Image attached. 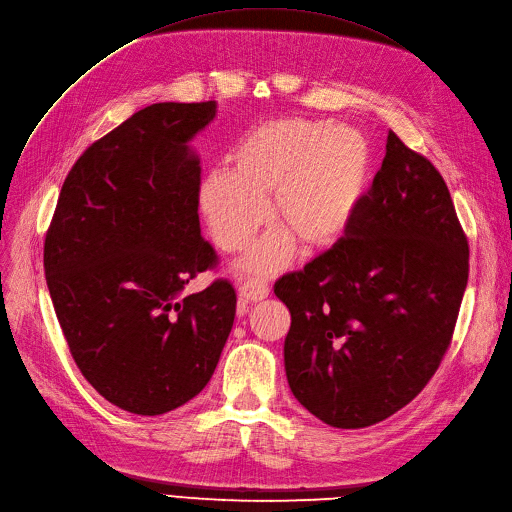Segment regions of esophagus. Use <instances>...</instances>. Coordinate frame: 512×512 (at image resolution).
Listing matches in <instances>:
<instances>
[{
    "label": "esophagus",
    "mask_w": 512,
    "mask_h": 512,
    "mask_svg": "<svg viewBox=\"0 0 512 512\" xmlns=\"http://www.w3.org/2000/svg\"><path fill=\"white\" fill-rule=\"evenodd\" d=\"M270 295V286L261 280H240L238 278V297L242 303H257Z\"/></svg>",
    "instance_id": "esophagus-1"
}]
</instances>
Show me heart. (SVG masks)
Segmentation results:
<instances>
[{
    "label": "heart",
    "instance_id": "b5f03b06",
    "mask_svg": "<svg viewBox=\"0 0 512 512\" xmlns=\"http://www.w3.org/2000/svg\"><path fill=\"white\" fill-rule=\"evenodd\" d=\"M372 146L360 129L328 121L276 119L255 127L198 186V207L215 247L236 253L263 226L272 196L280 230L244 257V268L272 274L295 253L335 249L360 219L372 182Z\"/></svg>",
    "mask_w": 512,
    "mask_h": 512
}]
</instances>
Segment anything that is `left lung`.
I'll return each instance as SVG.
<instances>
[{
  "instance_id": "1",
  "label": "left lung",
  "mask_w": 512,
  "mask_h": 512,
  "mask_svg": "<svg viewBox=\"0 0 512 512\" xmlns=\"http://www.w3.org/2000/svg\"><path fill=\"white\" fill-rule=\"evenodd\" d=\"M469 280V242L429 159L393 131L347 238L274 284L291 311L286 379L337 429L389 418L446 355Z\"/></svg>"
}]
</instances>
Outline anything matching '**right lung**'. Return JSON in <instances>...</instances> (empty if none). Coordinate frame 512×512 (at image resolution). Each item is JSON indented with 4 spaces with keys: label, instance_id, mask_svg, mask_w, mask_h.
Returning <instances> with one entry per match:
<instances>
[{
    "label": "right lung",
    "instance_id": "1",
    "mask_svg": "<svg viewBox=\"0 0 512 512\" xmlns=\"http://www.w3.org/2000/svg\"><path fill=\"white\" fill-rule=\"evenodd\" d=\"M215 108L159 102L96 140L66 175L43 244L77 368L131 414H165L201 393L234 324L226 278L182 297L217 265L201 236V165L188 148Z\"/></svg>",
    "mask_w": 512,
    "mask_h": 512
}]
</instances>
